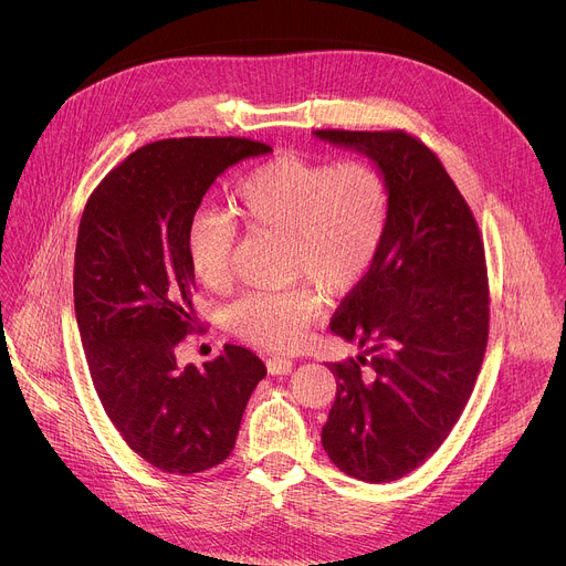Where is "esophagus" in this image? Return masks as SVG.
<instances>
[{
  "instance_id": "esophagus-1",
  "label": "esophagus",
  "mask_w": 566,
  "mask_h": 566,
  "mask_svg": "<svg viewBox=\"0 0 566 566\" xmlns=\"http://www.w3.org/2000/svg\"><path fill=\"white\" fill-rule=\"evenodd\" d=\"M266 367L271 374H289L293 369V360L289 358H280V356H271L266 360Z\"/></svg>"
}]
</instances>
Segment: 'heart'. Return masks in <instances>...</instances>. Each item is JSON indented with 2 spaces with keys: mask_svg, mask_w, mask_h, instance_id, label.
<instances>
[{
  "mask_svg": "<svg viewBox=\"0 0 566 566\" xmlns=\"http://www.w3.org/2000/svg\"><path fill=\"white\" fill-rule=\"evenodd\" d=\"M234 214L253 232L291 241L293 275L329 295H347L371 269L389 219L382 172L363 158L338 164L280 154L234 190ZM188 262L208 291H226L234 275L237 226L219 210H199L186 234ZM311 282L291 291H255L228 311L230 332L264 352H293L322 311Z\"/></svg>",
  "mask_w": 566,
  "mask_h": 566,
  "instance_id": "heart-1",
  "label": "heart"
}]
</instances>
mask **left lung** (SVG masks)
<instances>
[{"mask_svg": "<svg viewBox=\"0 0 566 566\" xmlns=\"http://www.w3.org/2000/svg\"><path fill=\"white\" fill-rule=\"evenodd\" d=\"M313 134L365 151L389 190L380 251L329 322L367 349L329 365L338 387L322 446L349 476L394 481L439 450L474 389L491 322L483 239L439 156L415 134Z\"/></svg>", "mask_w": 566, "mask_h": 566, "instance_id": "obj_1", "label": "left lung"}]
</instances>
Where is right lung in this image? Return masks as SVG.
<instances>
[{"label":"right lung","instance_id":"1","mask_svg":"<svg viewBox=\"0 0 566 566\" xmlns=\"http://www.w3.org/2000/svg\"><path fill=\"white\" fill-rule=\"evenodd\" d=\"M271 145L237 136L154 140L87 199L77 228L73 302L103 408L149 465L195 474L230 457L247 402L266 376L251 349L226 345L179 367L177 345L201 332L186 234L214 179Z\"/></svg>","mask_w":566,"mask_h":566}]
</instances>
